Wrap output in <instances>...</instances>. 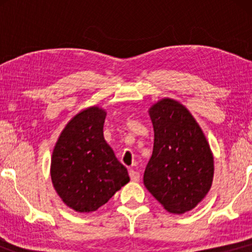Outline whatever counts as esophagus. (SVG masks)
Segmentation results:
<instances>
[{"mask_svg": "<svg viewBox=\"0 0 252 252\" xmlns=\"http://www.w3.org/2000/svg\"><path fill=\"white\" fill-rule=\"evenodd\" d=\"M129 172V177H130V180L134 181V182H137L140 181V173L137 171H134L130 168V170L128 171Z\"/></svg>", "mask_w": 252, "mask_h": 252, "instance_id": "34e87169", "label": "esophagus"}]
</instances>
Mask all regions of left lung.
Instances as JSON below:
<instances>
[{"mask_svg": "<svg viewBox=\"0 0 252 252\" xmlns=\"http://www.w3.org/2000/svg\"><path fill=\"white\" fill-rule=\"evenodd\" d=\"M149 112L155 140L144 186L168 212L189 211L212 184L213 157L208 141L188 110L173 99H161Z\"/></svg>", "mask_w": 252, "mask_h": 252, "instance_id": "left-lung-1", "label": "left lung"}]
</instances>
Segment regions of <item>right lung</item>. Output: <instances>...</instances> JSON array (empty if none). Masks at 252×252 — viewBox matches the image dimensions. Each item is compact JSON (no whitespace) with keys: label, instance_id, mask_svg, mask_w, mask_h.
I'll return each mask as SVG.
<instances>
[{"label":"right lung","instance_id":"obj_1","mask_svg":"<svg viewBox=\"0 0 252 252\" xmlns=\"http://www.w3.org/2000/svg\"><path fill=\"white\" fill-rule=\"evenodd\" d=\"M106 113L89 108L67 124L51 157L57 194L78 212L96 211L129 181L126 167L103 136Z\"/></svg>","mask_w":252,"mask_h":252}]
</instances>
